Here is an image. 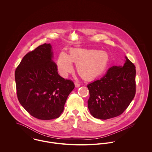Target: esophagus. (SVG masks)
<instances>
[{"label": "esophagus", "mask_w": 152, "mask_h": 152, "mask_svg": "<svg viewBox=\"0 0 152 152\" xmlns=\"http://www.w3.org/2000/svg\"><path fill=\"white\" fill-rule=\"evenodd\" d=\"M75 86L77 88H78V87H80V84L78 83V82H75Z\"/></svg>", "instance_id": "1"}]
</instances>
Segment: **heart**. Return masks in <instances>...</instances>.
<instances>
[{"label":"heart","mask_w":152,"mask_h":152,"mask_svg":"<svg viewBox=\"0 0 152 152\" xmlns=\"http://www.w3.org/2000/svg\"><path fill=\"white\" fill-rule=\"evenodd\" d=\"M72 62L76 64L77 71L83 79L93 80L105 71L109 62V56L104 51L93 49L72 48L69 54L61 52L57 65L62 77H66L72 72Z\"/></svg>","instance_id":"b5f03b06"}]
</instances>
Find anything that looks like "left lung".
I'll return each mask as SVG.
<instances>
[{
    "label": "left lung",
    "instance_id": "obj_1",
    "mask_svg": "<svg viewBox=\"0 0 152 152\" xmlns=\"http://www.w3.org/2000/svg\"><path fill=\"white\" fill-rule=\"evenodd\" d=\"M124 66H113L100 80L89 84L88 108L95 118L108 119L121 115L136 93L135 66L125 56Z\"/></svg>",
    "mask_w": 152,
    "mask_h": 152
}]
</instances>
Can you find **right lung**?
I'll return each instance as SVG.
<instances>
[{
    "instance_id": "add662e5",
    "label": "right lung",
    "mask_w": 152,
    "mask_h": 152,
    "mask_svg": "<svg viewBox=\"0 0 152 152\" xmlns=\"http://www.w3.org/2000/svg\"><path fill=\"white\" fill-rule=\"evenodd\" d=\"M50 44L26 54L15 71L18 98L31 116L41 120L58 118L74 83L59 75Z\"/></svg>"
}]
</instances>
